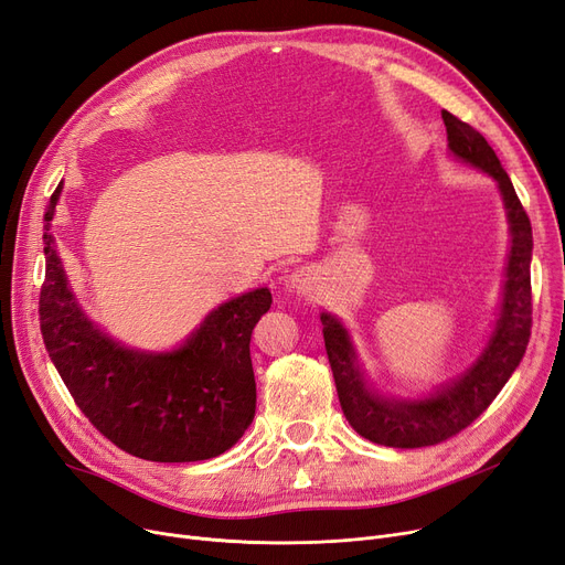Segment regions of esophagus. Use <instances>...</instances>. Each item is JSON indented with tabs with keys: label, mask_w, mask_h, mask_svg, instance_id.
Listing matches in <instances>:
<instances>
[{
	"label": "esophagus",
	"mask_w": 565,
	"mask_h": 565,
	"mask_svg": "<svg viewBox=\"0 0 565 565\" xmlns=\"http://www.w3.org/2000/svg\"><path fill=\"white\" fill-rule=\"evenodd\" d=\"M286 286H288L292 292H298V296H309V292L313 290V275H311V269H307V267L296 269V273H292V275L288 277Z\"/></svg>",
	"instance_id": "esophagus-1"
}]
</instances>
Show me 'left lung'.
Instances as JSON below:
<instances>
[{
	"instance_id": "8db88e82",
	"label": "left lung",
	"mask_w": 565,
	"mask_h": 565,
	"mask_svg": "<svg viewBox=\"0 0 565 565\" xmlns=\"http://www.w3.org/2000/svg\"><path fill=\"white\" fill-rule=\"evenodd\" d=\"M440 117L446 121L450 154L497 182L508 216L510 249L499 311L484 349L457 379L440 383L425 397L406 399L379 390L366 374L347 326L330 311L321 313L341 411L360 436L387 448L436 446L469 427L518 370L531 337L533 235L529 216L484 136L448 110Z\"/></svg>"
}]
</instances>
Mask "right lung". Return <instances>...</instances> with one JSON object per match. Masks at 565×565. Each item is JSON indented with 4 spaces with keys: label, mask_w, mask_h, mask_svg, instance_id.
I'll use <instances>...</instances> for the list:
<instances>
[{
    "label": "right lung",
    "mask_w": 565,
    "mask_h": 565,
    "mask_svg": "<svg viewBox=\"0 0 565 565\" xmlns=\"http://www.w3.org/2000/svg\"><path fill=\"white\" fill-rule=\"evenodd\" d=\"M62 182L45 212V281L39 313L45 351L89 423L150 461H201L233 448L254 420L249 341L273 305L269 288L212 309L173 351H138L83 311L51 233Z\"/></svg>",
    "instance_id": "add662e5"
}]
</instances>
